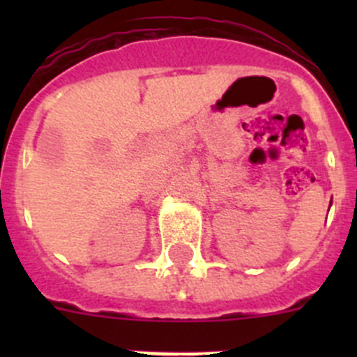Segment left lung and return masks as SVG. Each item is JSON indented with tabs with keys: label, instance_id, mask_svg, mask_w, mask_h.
Returning <instances> with one entry per match:
<instances>
[{
	"label": "left lung",
	"instance_id": "obj_1",
	"mask_svg": "<svg viewBox=\"0 0 357 357\" xmlns=\"http://www.w3.org/2000/svg\"><path fill=\"white\" fill-rule=\"evenodd\" d=\"M330 205H332V202H330Z\"/></svg>",
	"mask_w": 357,
	"mask_h": 357
}]
</instances>
